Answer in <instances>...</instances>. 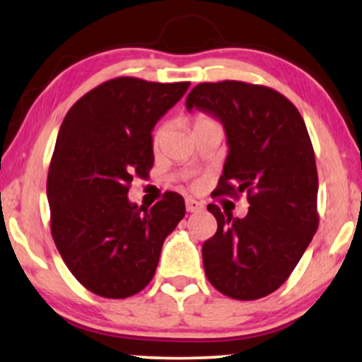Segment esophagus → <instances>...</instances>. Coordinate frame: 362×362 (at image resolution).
Here are the masks:
<instances>
[{
  "mask_svg": "<svg viewBox=\"0 0 362 362\" xmlns=\"http://www.w3.org/2000/svg\"><path fill=\"white\" fill-rule=\"evenodd\" d=\"M186 210H188L189 214H194V211L203 210V203H199L198 199L194 198H188L186 199Z\"/></svg>",
  "mask_w": 362,
  "mask_h": 362,
  "instance_id": "obj_1",
  "label": "esophagus"
}]
</instances>
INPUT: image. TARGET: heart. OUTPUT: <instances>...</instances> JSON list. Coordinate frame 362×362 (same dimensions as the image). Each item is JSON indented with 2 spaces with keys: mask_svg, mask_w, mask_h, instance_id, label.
<instances>
[{
  "mask_svg": "<svg viewBox=\"0 0 362 362\" xmlns=\"http://www.w3.org/2000/svg\"><path fill=\"white\" fill-rule=\"evenodd\" d=\"M203 122H210V118L198 117L197 118V123H194V125H198V123H203ZM163 139H164V129H163V127H159V129L154 132V144H156V146H159V144L163 142Z\"/></svg>",
  "mask_w": 362,
  "mask_h": 362,
  "instance_id": "1",
  "label": "heart"
}]
</instances>
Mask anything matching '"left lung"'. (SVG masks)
<instances>
[{
	"instance_id": "8db88e82",
	"label": "left lung",
	"mask_w": 362,
	"mask_h": 362,
	"mask_svg": "<svg viewBox=\"0 0 362 362\" xmlns=\"http://www.w3.org/2000/svg\"><path fill=\"white\" fill-rule=\"evenodd\" d=\"M186 108L220 120L228 154L216 194L247 193L244 218L215 215L203 244L205 274L223 295L257 300L290 278L318 227V176L307 127L296 106L274 89L240 81L202 83Z\"/></svg>"
}]
</instances>
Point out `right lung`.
<instances>
[{
  "instance_id": "right-lung-1",
  "label": "right lung",
  "mask_w": 362,
  "mask_h": 362,
  "mask_svg": "<svg viewBox=\"0 0 362 362\" xmlns=\"http://www.w3.org/2000/svg\"><path fill=\"white\" fill-rule=\"evenodd\" d=\"M189 83L117 78L72 105L47 177L50 230L57 250L89 291L127 298L151 283L165 237L185 216L181 194L152 208L132 203L130 182L154 164L152 130Z\"/></svg>"
}]
</instances>
